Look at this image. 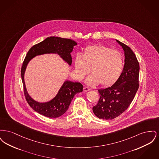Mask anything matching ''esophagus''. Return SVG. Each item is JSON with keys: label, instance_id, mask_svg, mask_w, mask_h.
Here are the masks:
<instances>
[{"label": "esophagus", "instance_id": "1", "mask_svg": "<svg viewBox=\"0 0 159 159\" xmlns=\"http://www.w3.org/2000/svg\"><path fill=\"white\" fill-rule=\"evenodd\" d=\"M90 90H91V89H90L88 87H87V86H84L83 88V91H84V92H88V91H90Z\"/></svg>", "mask_w": 159, "mask_h": 159}]
</instances>
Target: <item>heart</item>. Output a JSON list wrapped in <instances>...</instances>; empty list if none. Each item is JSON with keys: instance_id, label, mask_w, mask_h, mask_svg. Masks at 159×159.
Returning a JSON list of instances; mask_svg holds the SVG:
<instances>
[{"instance_id": "b5f03b06", "label": "heart", "mask_w": 159, "mask_h": 159, "mask_svg": "<svg viewBox=\"0 0 159 159\" xmlns=\"http://www.w3.org/2000/svg\"><path fill=\"white\" fill-rule=\"evenodd\" d=\"M124 66L123 57L118 51L104 45L87 47L83 55H77L75 61L76 76L82 79L90 70L92 73L86 80L91 86H108L120 76Z\"/></svg>"}]
</instances>
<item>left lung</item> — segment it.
I'll use <instances>...</instances> for the list:
<instances>
[{"label": "left lung", "instance_id": "left-lung-1", "mask_svg": "<svg viewBox=\"0 0 159 159\" xmlns=\"http://www.w3.org/2000/svg\"><path fill=\"white\" fill-rule=\"evenodd\" d=\"M116 41L125 52L123 71L112 86L99 89L98 102L92 108L97 117L107 120L113 119L126 110L139 88V65L136 56L128 46Z\"/></svg>", "mask_w": 159, "mask_h": 159}]
</instances>
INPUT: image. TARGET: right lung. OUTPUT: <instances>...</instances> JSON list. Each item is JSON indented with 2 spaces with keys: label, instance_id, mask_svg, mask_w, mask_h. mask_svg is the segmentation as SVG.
Masks as SVG:
<instances>
[{
  "label": "right lung",
  "instance_id": "obj_1",
  "mask_svg": "<svg viewBox=\"0 0 159 159\" xmlns=\"http://www.w3.org/2000/svg\"><path fill=\"white\" fill-rule=\"evenodd\" d=\"M75 45H77V43L71 39L51 36L32 46L27 53L21 71L24 95L29 106L38 113L50 118H57L62 116L68 110L74 96L76 93L83 91V85L79 82L66 80L62 85L55 97L52 100L43 103L39 102L31 98L25 88L24 73L28 63L37 55L57 53L70 66L72 63L70 53Z\"/></svg>",
  "mask_w": 159,
  "mask_h": 159
}]
</instances>
